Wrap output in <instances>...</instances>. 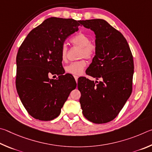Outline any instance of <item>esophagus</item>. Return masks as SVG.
<instances>
[{"mask_svg":"<svg viewBox=\"0 0 152 152\" xmlns=\"http://www.w3.org/2000/svg\"><path fill=\"white\" fill-rule=\"evenodd\" d=\"M74 77H75V79L76 82H77V80H78V76L75 75V76H74Z\"/></svg>","mask_w":152,"mask_h":152,"instance_id":"1","label":"esophagus"}]
</instances>
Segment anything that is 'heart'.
I'll list each match as a JSON object with an SVG mask.
<instances>
[{"instance_id": "heart-1", "label": "heart", "mask_w": 152, "mask_h": 152, "mask_svg": "<svg viewBox=\"0 0 152 152\" xmlns=\"http://www.w3.org/2000/svg\"><path fill=\"white\" fill-rule=\"evenodd\" d=\"M70 41L75 46L81 48L80 57L86 58H91L95 53V47L94 44L90 42V38L87 34L79 33L74 35L71 39ZM61 60L65 62L67 59V48L65 45H63L61 49ZM87 65V63L85 60L75 61L65 66V71L73 75H80L83 73Z\"/></svg>"}]
</instances>
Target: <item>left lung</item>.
Segmentation results:
<instances>
[{"instance_id":"1","label":"left lung","mask_w":152,"mask_h":152,"mask_svg":"<svg viewBox=\"0 0 152 152\" xmlns=\"http://www.w3.org/2000/svg\"><path fill=\"white\" fill-rule=\"evenodd\" d=\"M95 34V55L86 73L102 79L98 83L86 77L78 80L79 99L85 118L95 124L112 121L131 95L134 59L126 39L103 19L80 20Z\"/></svg>"}]
</instances>
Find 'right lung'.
<instances>
[{"label":"right lung","instance_id":"obj_1","mask_svg":"<svg viewBox=\"0 0 152 152\" xmlns=\"http://www.w3.org/2000/svg\"><path fill=\"white\" fill-rule=\"evenodd\" d=\"M80 25V20L72 18H47L28 34L18 49L16 87L24 107L34 119L57 118L76 88L73 77L64 75L60 52L65 39L78 31ZM53 74L58 75L57 80L49 77Z\"/></svg>","mask_w":152,"mask_h":152}]
</instances>
